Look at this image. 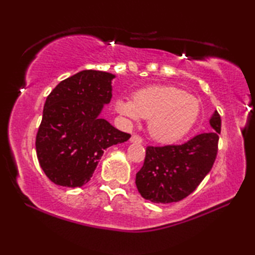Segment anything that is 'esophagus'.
I'll return each instance as SVG.
<instances>
[{
    "label": "esophagus",
    "instance_id": "34e87169",
    "mask_svg": "<svg viewBox=\"0 0 255 255\" xmlns=\"http://www.w3.org/2000/svg\"><path fill=\"white\" fill-rule=\"evenodd\" d=\"M130 141H131V143L140 144V143H143V138H141L140 136H138V135H132L130 137Z\"/></svg>",
    "mask_w": 255,
    "mask_h": 255
}]
</instances>
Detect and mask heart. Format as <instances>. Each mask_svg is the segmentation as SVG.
<instances>
[{
  "mask_svg": "<svg viewBox=\"0 0 255 255\" xmlns=\"http://www.w3.org/2000/svg\"><path fill=\"white\" fill-rule=\"evenodd\" d=\"M116 110L130 120L148 119V131L154 139L171 143L183 137L196 124L200 102L175 86H150L133 94L132 100L122 98Z\"/></svg>",
  "mask_w": 255,
  "mask_h": 255,
  "instance_id": "obj_1",
  "label": "heart"
}]
</instances>
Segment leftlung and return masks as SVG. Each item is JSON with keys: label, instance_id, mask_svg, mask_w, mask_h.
<instances>
[{"label": "left lung", "instance_id": "8db88e82", "mask_svg": "<svg viewBox=\"0 0 255 255\" xmlns=\"http://www.w3.org/2000/svg\"><path fill=\"white\" fill-rule=\"evenodd\" d=\"M214 130L199 133L181 145L146 148L144 165L136 174L141 197L155 204H170L192 193L209 173L218 150L222 120L217 111L209 120Z\"/></svg>", "mask_w": 255, "mask_h": 255}]
</instances>
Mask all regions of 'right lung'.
I'll use <instances>...</instances> for the list:
<instances>
[{"label": "right lung", "mask_w": 255, "mask_h": 255, "mask_svg": "<svg viewBox=\"0 0 255 255\" xmlns=\"http://www.w3.org/2000/svg\"><path fill=\"white\" fill-rule=\"evenodd\" d=\"M111 73L85 70L56 86L46 99L36 137L42 171L57 185L88 183L103 150L130 135L100 117L112 98Z\"/></svg>", "instance_id": "right-lung-1"}]
</instances>
